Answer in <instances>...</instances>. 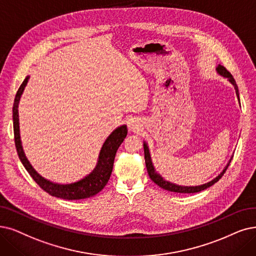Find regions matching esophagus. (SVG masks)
<instances>
[{"instance_id":"esophagus-1","label":"esophagus","mask_w":256,"mask_h":256,"mask_svg":"<svg viewBox=\"0 0 256 256\" xmlns=\"http://www.w3.org/2000/svg\"><path fill=\"white\" fill-rule=\"evenodd\" d=\"M127 124H128L129 129H131V130L138 129V120L136 118H129L127 120Z\"/></svg>"}]
</instances>
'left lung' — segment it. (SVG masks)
<instances>
[{"label": "left lung", "mask_w": 256, "mask_h": 256, "mask_svg": "<svg viewBox=\"0 0 256 256\" xmlns=\"http://www.w3.org/2000/svg\"><path fill=\"white\" fill-rule=\"evenodd\" d=\"M218 72L224 76V78H228V80L231 82V84L234 86L235 88V91H236V94H238V98L240 100V94H238V85H236V82H235V80L233 78L232 74L229 72V71L224 68V66L222 65H218V67L216 68ZM144 153H145V162H146V167H147V171H148V174H149V178L154 182L158 186H160V188L165 189V190H168V191H171V192H176V193H196V192H200V191H202L205 190L209 187H211L212 185H214L216 182L220 180V178L224 176V173L226 172V170L228 169L229 165H230V162H228V165L226 166V168H224L222 170V172L220 173V174L214 180H212L211 182H207V184H204V185H200V186H196V187H188V186H180V185H176V184H173V182H170L168 180H166L165 178H164L160 174H158V173L156 171L154 167H153V164H152V160H151V156H150V152H149V148H148V145L147 142H144Z\"/></svg>", "instance_id": "left-lung-1"}]
</instances>
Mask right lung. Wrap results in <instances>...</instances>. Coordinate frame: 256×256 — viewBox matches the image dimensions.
Masks as SVG:
<instances>
[{"mask_svg": "<svg viewBox=\"0 0 256 256\" xmlns=\"http://www.w3.org/2000/svg\"><path fill=\"white\" fill-rule=\"evenodd\" d=\"M28 78L29 76H27L21 84V86H20L14 98V108H12L14 142H16V151H18V156L20 160H21L23 166L25 167L30 176L34 180V182L38 184V185L44 191H46L48 194H50V196L63 198V200H84V198H88L96 196V194H98L100 191L103 190V188L106 186V184L110 178L112 168H114V162L116 151L127 136V131H128L127 126L122 125L116 128L108 136V138L104 142L103 147L100 149L96 168L92 170V172L89 173L87 176L76 182H70V184H58V182L48 180L43 176H40L34 169V167L30 165V162L25 156V153L23 151L22 144H21V140H20L18 107L20 98H21V96L27 84Z\"/></svg>", "mask_w": 256, "mask_h": 256, "instance_id": "1", "label": "right lung"}]
</instances>
